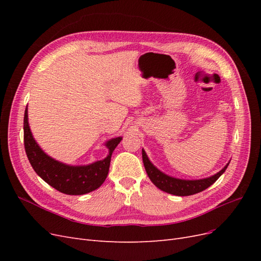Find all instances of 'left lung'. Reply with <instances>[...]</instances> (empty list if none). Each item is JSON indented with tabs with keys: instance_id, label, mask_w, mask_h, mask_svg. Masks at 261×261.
Instances as JSON below:
<instances>
[{
	"instance_id": "1",
	"label": "left lung",
	"mask_w": 261,
	"mask_h": 261,
	"mask_svg": "<svg viewBox=\"0 0 261 261\" xmlns=\"http://www.w3.org/2000/svg\"><path fill=\"white\" fill-rule=\"evenodd\" d=\"M143 161H144L147 174L149 178L151 179L152 183L158 188H160L161 191L167 192L172 195H175V196H189V195H194L204 191V189L211 186L221 175L223 174L228 165L226 164L222 170L211 177L203 178V179H196V180H185V179L171 177L169 175H165L164 173L160 172L155 167H153V164L151 162L149 161L146 152L144 151V149H143Z\"/></svg>"
}]
</instances>
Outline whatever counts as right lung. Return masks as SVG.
Instances as JSON below:
<instances>
[{
    "label": "right lung",
    "instance_id": "obj_1",
    "mask_svg": "<svg viewBox=\"0 0 261 261\" xmlns=\"http://www.w3.org/2000/svg\"><path fill=\"white\" fill-rule=\"evenodd\" d=\"M122 137L107 143L109 155L106 159L84 167H70L45 154L35 141L28 125V111L23 116V145L31 167L45 183L66 195H84L99 188L106 180L111 155Z\"/></svg>",
    "mask_w": 261,
    "mask_h": 261
}]
</instances>
